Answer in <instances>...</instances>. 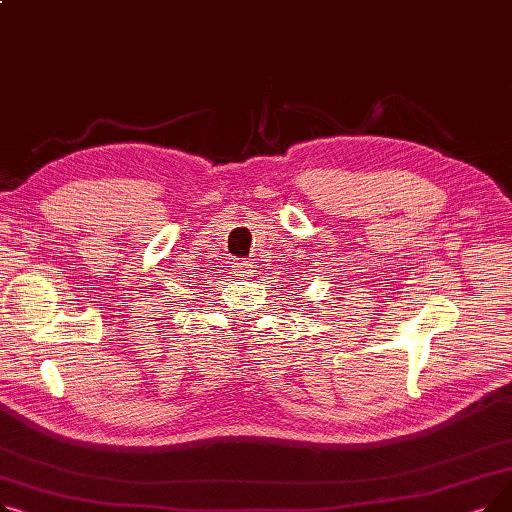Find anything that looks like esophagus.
Masks as SVG:
<instances>
[{
    "label": "esophagus",
    "mask_w": 512,
    "mask_h": 512,
    "mask_svg": "<svg viewBox=\"0 0 512 512\" xmlns=\"http://www.w3.org/2000/svg\"><path fill=\"white\" fill-rule=\"evenodd\" d=\"M236 276H249L251 274V267L247 263H236Z\"/></svg>",
    "instance_id": "obj_1"
}]
</instances>
